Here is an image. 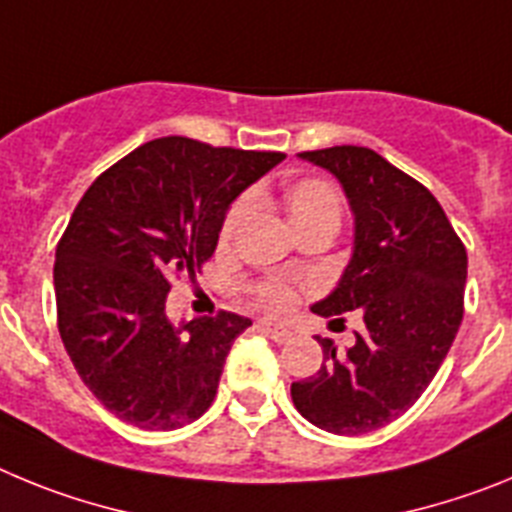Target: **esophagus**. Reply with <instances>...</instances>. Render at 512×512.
I'll use <instances>...</instances> for the list:
<instances>
[{"label":"esophagus","mask_w":512,"mask_h":512,"mask_svg":"<svg viewBox=\"0 0 512 512\" xmlns=\"http://www.w3.org/2000/svg\"><path fill=\"white\" fill-rule=\"evenodd\" d=\"M259 330H261V333H264L266 338H271V341H274V343H287L289 338H292V330L284 328V325L269 323V320H261Z\"/></svg>","instance_id":"esophagus-1"}]
</instances>
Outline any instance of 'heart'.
<instances>
[{
  "label": "heart",
  "instance_id": "heart-1",
  "mask_svg": "<svg viewBox=\"0 0 512 512\" xmlns=\"http://www.w3.org/2000/svg\"><path fill=\"white\" fill-rule=\"evenodd\" d=\"M264 189H253V194H243L233 205L225 210L223 223H220V241L228 243L233 241L235 233L241 230V225L246 223V217L251 215L253 200H264ZM284 210H287L289 223L297 233L310 228H320V225H328V228H336L341 225L343 217V200L341 192L333 182L323 179V176H297L284 187L282 192ZM253 295L264 310L269 312H287L289 307L295 305L297 292L295 287L284 279H264L253 287Z\"/></svg>",
  "mask_w": 512,
  "mask_h": 512
}]
</instances>
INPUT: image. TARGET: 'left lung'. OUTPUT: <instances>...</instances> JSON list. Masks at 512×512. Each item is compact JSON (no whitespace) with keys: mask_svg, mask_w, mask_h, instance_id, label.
Listing matches in <instances>:
<instances>
[{"mask_svg":"<svg viewBox=\"0 0 512 512\" xmlns=\"http://www.w3.org/2000/svg\"><path fill=\"white\" fill-rule=\"evenodd\" d=\"M300 156L336 174L356 217L351 264L312 312L361 310L364 330L346 354L318 338L323 366L292 382V402L323 431L359 436L400 418L436 377L464 318L467 248L436 197L372 148Z\"/></svg>","mask_w":512,"mask_h":512,"instance_id":"obj_1","label":"left lung"}]
</instances>
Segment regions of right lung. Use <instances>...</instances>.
I'll return each instance as SVG.
<instances>
[{
	"label": "right lung",
	"instance_id": "1",
	"mask_svg": "<svg viewBox=\"0 0 512 512\" xmlns=\"http://www.w3.org/2000/svg\"><path fill=\"white\" fill-rule=\"evenodd\" d=\"M282 158L169 135L120 158L79 200L53 264L58 333L81 382L120 420L174 431L212 405L251 320L220 310L174 328L171 279L200 274L230 202Z\"/></svg>",
	"mask_w": 512,
	"mask_h": 512
}]
</instances>
